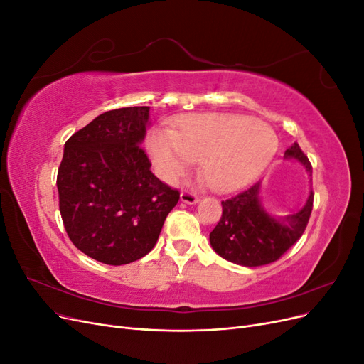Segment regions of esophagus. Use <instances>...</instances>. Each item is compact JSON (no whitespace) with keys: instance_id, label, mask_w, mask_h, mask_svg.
Returning a JSON list of instances; mask_svg holds the SVG:
<instances>
[{"instance_id":"34e87169","label":"esophagus","mask_w":364,"mask_h":364,"mask_svg":"<svg viewBox=\"0 0 364 364\" xmlns=\"http://www.w3.org/2000/svg\"><path fill=\"white\" fill-rule=\"evenodd\" d=\"M181 200H182L183 203L196 205L197 202H199V197H197L194 193H190V191H182V193H181Z\"/></svg>"}]
</instances>
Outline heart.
<instances>
[{
    "mask_svg": "<svg viewBox=\"0 0 364 364\" xmlns=\"http://www.w3.org/2000/svg\"><path fill=\"white\" fill-rule=\"evenodd\" d=\"M147 146L164 178H182L191 162H202L205 183L229 191L266 167L278 150V136L272 127L249 117L203 114L185 118L171 135L153 132Z\"/></svg>",
    "mask_w": 364,
    "mask_h": 364,
    "instance_id": "b5f03b06",
    "label": "heart"
}]
</instances>
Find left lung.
<instances>
[{"instance_id": "obj_1", "label": "left lung", "mask_w": 364, "mask_h": 364, "mask_svg": "<svg viewBox=\"0 0 364 364\" xmlns=\"http://www.w3.org/2000/svg\"><path fill=\"white\" fill-rule=\"evenodd\" d=\"M284 158L299 162L311 176V164L297 142L285 150ZM259 193L261 182H257L222 202V218L209 234L215 253L238 266L258 267L279 259L301 238L311 215L313 191L302 209L282 217L270 214L262 206Z\"/></svg>"}]
</instances>
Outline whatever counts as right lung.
Here are the masks:
<instances>
[{"label": "right lung", "mask_w": 364, "mask_h": 364, "mask_svg": "<svg viewBox=\"0 0 364 364\" xmlns=\"http://www.w3.org/2000/svg\"><path fill=\"white\" fill-rule=\"evenodd\" d=\"M149 112L107 111L65 142L58 173L63 226L77 249L109 266L146 257L179 200V191L150 171L141 147Z\"/></svg>", "instance_id": "obj_1"}]
</instances>
